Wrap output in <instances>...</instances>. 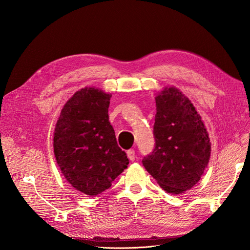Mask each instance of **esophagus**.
Masks as SVG:
<instances>
[{
	"label": "esophagus",
	"mask_w": 250,
	"mask_h": 250,
	"mask_svg": "<svg viewBox=\"0 0 250 250\" xmlns=\"http://www.w3.org/2000/svg\"><path fill=\"white\" fill-rule=\"evenodd\" d=\"M127 156L130 162H134L135 160V151L133 149H129L127 151Z\"/></svg>",
	"instance_id": "obj_1"
}]
</instances>
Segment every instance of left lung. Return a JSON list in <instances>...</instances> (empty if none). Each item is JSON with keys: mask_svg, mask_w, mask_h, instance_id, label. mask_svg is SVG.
<instances>
[{"mask_svg": "<svg viewBox=\"0 0 250 250\" xmlns=\"http://www.w3.org/2000/svg\"><path fill=\"white\" fill-rule=\"evenodd\" d=\"M155 145L143 166L171 194L190 190L200 180L210 156V142L191 101L174 86L155 97Z\"/></svg>", "mask_w": 250, "mask_h": 250, "instance_id": "8db88e82", "label": "left lung"}]
</instances>
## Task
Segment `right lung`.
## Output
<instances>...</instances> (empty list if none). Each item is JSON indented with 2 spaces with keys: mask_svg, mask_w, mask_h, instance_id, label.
<instances>
[{
  "mask_svg": "<svg viewBox=\"0 0 250 250\" xmlns=\"http://www.w3.org/2000/svg\"><path fill=\"white\" fill-rule=\"evenodd\" d=\"M111 95L81 88L60 112L54 154L65 179L79 192L96 196L107 190L129 164L108 120Z\"/></svg>",
  "mask_w": 250,
  "mask_h": 250,
  "instance_id": "right-lung-1",
  "label": "right lung"
}]
</instances>
